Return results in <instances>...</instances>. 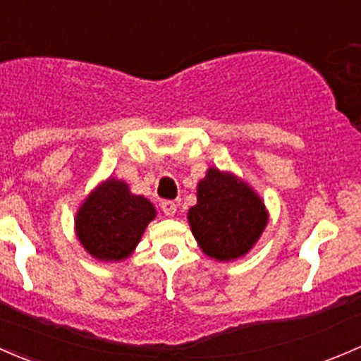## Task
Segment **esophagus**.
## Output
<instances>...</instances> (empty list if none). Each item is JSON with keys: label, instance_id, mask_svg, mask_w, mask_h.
<instances>
[{"label": "esophagus", "instance_id": "1", "mask_svg": "<svg viewBox=\"0 0 361 361\" xmlns=\"http://www.w3.org/2000/svg\"><path fill=\"white\" fill-rule=\"evenodd\" d=\"M161 210H163V214L166 215V217H172V215H176L177 205L173 202H169V200H165V202H161Z\"/></svg>", "mask_w": 361, "mask_h": 361}]
</instances>
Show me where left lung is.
<instances>
[{"label": "left lung", "mask_w": 361, "mask_h": 361, "mask_svg": "<svg viewBox=\"0 0 361 361\" xmlns=\"http://www.w3.org/2000/svg\"><path fill=\"white\" fill-rule=\"evenodd\" d=\"M269 221L264 200L233 172L210 166L196 185L188 222L202 252L219 262L236 261L254 248Z\"/></svg>", "instance_id": "obj_1"}]
</instances>
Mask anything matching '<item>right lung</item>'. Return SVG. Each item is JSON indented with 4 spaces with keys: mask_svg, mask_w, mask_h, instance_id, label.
<instances>
[{
    "mask_svg": "<svg viewBox=\"0 0 361 361\" xmlns=\"http://www.w3.org/2000/svg\"><path fill=\"white\" fill-rule=\"evenodd\" d=\"M154 217L149 200L133 195L126 182L107 177L81 202L74 215V233L95 261L120 262L133 254Z\"/></svg>",
    "mask_w": 361,
    "mask_h": 361,
    "instance_id": "obj_1",
    "label": "right lung"
}]
</instances>
